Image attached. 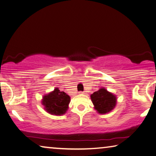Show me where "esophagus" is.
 <instances>
[{
	"label": "esophagus",
	"instance_id": "34e87169",
	"mask_svg": "<svg viewBox=\"0 0 156 156\" xmlns=\"http://www.w3.org/2000/svg\"><path fill=\"white\" fill-rule=\"evenodd\" d=\"M85 92H82V91H80V94H84Z\"/></svg>",
	"mask_w": 156,
	"mask_h": 156
}]
</instances>
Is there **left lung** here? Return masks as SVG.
Wrapping results in <instances>:
<instances>
[{"label": "left lung", "mask_w": 156, "mask_h": 156, "mask_svg": "<svg viewBox=\"0 0 156 156\" xmlns=\"http://www.w3.org/2000/svg\"><path fill=\"white\" fill-rule=\"evenodd\" d=\"M94 109L98 114H105L112 112L117 103V98L105 88H100L90 95Z\"/></svg>", "instance_id": "8db88e82"}]
</instances>
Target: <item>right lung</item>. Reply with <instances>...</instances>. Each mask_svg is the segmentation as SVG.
Here are the masks:
<instances>
[{
  "instance_id": "right-lung-1",
  "label": "right lung",
  "mask_w": 156,
  "mask_h": 156,
  "mask_svg": "<svg viewBox=\"0 0 156 156\" xmlns=\"http://www.w3.org/2000/svg\"><path fill=\"white\" fill-rule=\"evenodd\" d=\"M70 97L63 91H60L58 88H55L42 97L41 103L47 113L55 116H61L68 111Z\"/></svg>"
}]
</instances>
